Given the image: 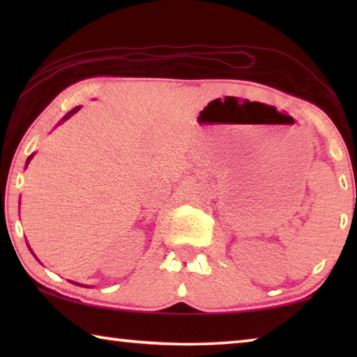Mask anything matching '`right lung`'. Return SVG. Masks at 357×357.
I'll use <instances>...</instances> for the list:
<instances>
[{"label":"right lung","instance_id":"right-lung-1","mask_svg":"<svg viewBox=\"0 0 357 357\" xmlns=\"http://www.w3.org/2000/svg\"><path fill=\"white\" fill-rule=\"evenodd\" d=\"M78 110H80V107H75V108H74V110H70V112H69L68 114H66V116L63 118V121H66V119H68V118H70V116H72V114H74V113H77ZM63 121H61V123H63ZM31 159H33V154L28 157V160H26V165L29 164V160H31ZM29 250H31V249H29Z\"/></svg>","mask_w":357,"mask_h":357}]
</instances>
